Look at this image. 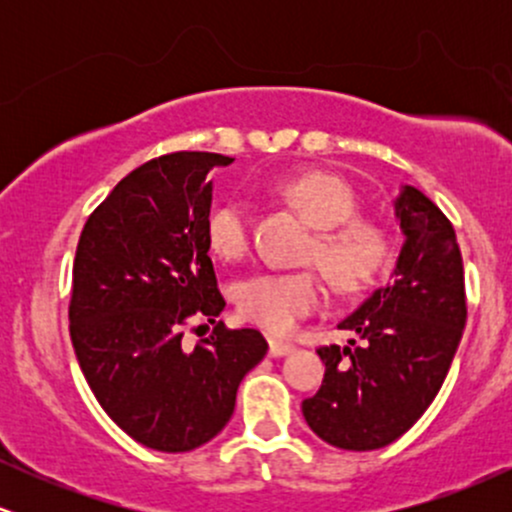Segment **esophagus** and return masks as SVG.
Masks as SVG:
<instances>
[{"mask_svg":"<svg viewBox=\"0 0 512 512\" xmlns=\"http://www.w3.org/2000/svg\"><path fill=\"white\" fill-rule=\"evenodd\" d=\"M293 351L291 342H281V339H269V356H286Z\"/></svg>","mask_w":512,"mask_h":512,"instance_id":"obj_1","label":"esophagus"}]
</instances>
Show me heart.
I'll return each mask as SVG.
<instances>
[{"instance_id": "1", "label": "heart", "mask_w": 512, "mask_h": 512, "mask_svg": "<svg viewBox=\"0 0 512 512\" xmlns=\"http://www.w3.org/2000/svg\"><path fill=\"white\" fill-rule=\"evenodd\" d=\"M281 197L315 226L308 260L339 291H358L375 279L392 260L395 240L385 223L356 216L358 197L344 178L325 170H308L279 185ZM207 243L221 260H240L250 248V211L243 197H228L207 219ZM233 298L245 320L272 332H289L305 315L325 303V284L313 269L281 272L264 269L243 276Z\"/></svg>"}]
</instances>
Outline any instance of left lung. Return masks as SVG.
Here are the masks:
<instances>
[{
	"instance_id": "8db88e82",
	"label": "left lung",
	"mask_w": 512,
	"mask_h": 512,
	"mask_svg": "<svg viewBox=\"0 0 512 512\" xmlns=\"http://www.w3.org/2000/svg\"><path fill=\"white\" fill-rule=\"evenodd\" d=\"M395 211L407 238L395 276L339 322L361 344L317 349L325 378L303 399L313 433L342 450L385 448L421 419L467 322L462 252L448 216L411 185Z\"/></svg>"
}]
</instances>
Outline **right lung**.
I'll list each match as a JSON object with an SVG mask.
<instances>
[{
	"mask_svg": "<svg viewBox=\"0 0 512 512\" xmlns=\"http://www.w3.org/2000/svg\"><path fill=\"white\" fill-rule=\"evenodd\" d=\"M231 163L207 151L151 158L93 209L76 245L69 337L81 373L105 414L151 450L214 438L267 354L260 332L216 320L226 301L207 219L214 170ZM195 321L215 330L190 352L181 334Z\"/></svg>",
	"mask_w": 512,
	"mask_h": 512,
	"instance_id": "add662e5",
	"label": "right lung"
}]
</instances>
